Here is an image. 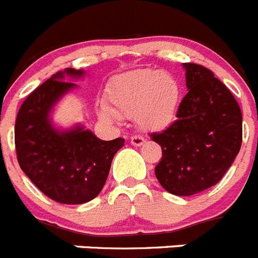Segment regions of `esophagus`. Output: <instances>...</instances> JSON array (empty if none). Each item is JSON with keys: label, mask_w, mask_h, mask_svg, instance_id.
<instances>
[{"label": "esophagus", "mask_w": 258, "mask_h": 258, "mask_svg": "<svg viewBox=\"0 0 258 258\" xmlns=\"http://www.w3.org/2000/svg\"><path fill=\"white\" fill-rule=\"evenodd\" d=\"M131 142H132V145H133V146H141V145H144L145 138L142 137V136H138V134H134V136H132Z\"/></svg>", "instance_id": "34e87169"}]
</instances>
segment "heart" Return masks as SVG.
Masks as SVG:
<instances>
[{
    "instance_id": "1",
    "label": "heart",
    "mask_w": 258,
    "mask_h": 258,
    "mask_svg": "<svg viewBox=\"0 0 258 258\" xmlns=\"http://www.w3.org/2000/svg\"><path fill=\"white\" fill-rule=\"evenodd\" d=\"M112 109L102 107L105 117H136L146 131H162L175 120L181 99L179 81L169 73L138 69L116 77L108 87Z\"/></svg>"
}]
</instances>
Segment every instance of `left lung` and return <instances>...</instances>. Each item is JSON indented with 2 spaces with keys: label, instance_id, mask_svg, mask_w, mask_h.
Instances as JSON below:
<instances>
[{
  "label": "left lung",
  "instance_id": "1",
  "mask_svg": "<svg viewBox=\"0 0 258 258\" xmlns=\"http://www.w3.org/2000/svg\"><path fill=\"white\" fill-rule=\"evenodd\" d=\"M188 92L176 120L150 137L162 147L155 176L167 192L192 196L222 180L243 141L239 103L214 73L202 65L182 63Z\"/></svg>",
  "mask_w": 258,
  "mask_h": 258
}]
</instances>
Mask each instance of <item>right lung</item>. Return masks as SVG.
Segmentation results:
<instances>
[{
	"label": "right lung",
	"mask_w": 258,
	"mask_h": 258,
	"mask_svg": "<svg viewBox=\"0 0 258 258\" xmlns=\"http://www.w3.org/2000/svg\"><path fill=\"white\" fill-rule=\"evenodd\" d=\"M65 73L82 76V70ZM74 86L63 81V72L53 74L24 99L14 129L22 171L47 197L66 205L85 204L100 193L114 154L125 142L124 138L99 140L82 127L58 133L50 126V108Z\"/></svg>",
	"instance_id": "right-lung-1"
}]
</instances>
